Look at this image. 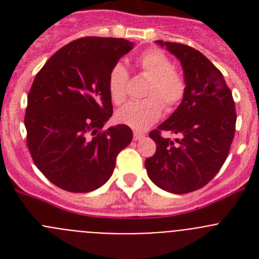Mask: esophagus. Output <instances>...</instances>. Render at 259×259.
I'll return each mask as SVG.
<instances>
[{
    "label": "esophagus",
    "instance_id": "1",
    "mask_svg": "<svg viewBox=\"0 0 259 259\" xmlns=\"http://www.w3.org/2000/svg\"><path fill=\"white\" fill-rule=\"evenodd\" d=\"M144 137H145V135L141 134V132H135V134H134V139L136 141L141 140V139H144Z\"/></svg>",
    "mask_w": 259,
    "mask_h": 259
}]
</instances>
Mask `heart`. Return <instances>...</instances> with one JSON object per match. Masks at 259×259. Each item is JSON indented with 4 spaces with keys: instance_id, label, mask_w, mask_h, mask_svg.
I'll return each mask as SVG.
<instances>
[{
    "instance_id": "b5f03b06",
    "label": "heart",
    "mask_w": 259,
    "mask_h": 259,
    "mask_svg": "<svg viewBox=\"0 0 259 259\" xmlns=\"http://www.w3.org/2000/svg\"><path fill=\"white\" fill-rule=\"evenodd\" d=\"M137 65L150 77L145 96L141 101H131L116 111V120L128 127L143 131L155 123L163 113V104L172 109L182 101L187 83L180 72L172 68L170 58L158 49H149L137 58ZM128 72L123 63H116L107 76V89L111 101L116 105L127 97Z\"/></svg>"
}]
</instances>
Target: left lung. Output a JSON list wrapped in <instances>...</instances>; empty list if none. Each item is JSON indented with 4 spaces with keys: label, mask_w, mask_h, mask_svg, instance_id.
<instances>
[{
    "label": "left lung",
    "mask_w": 259,
    "mask_h": 259,
    "mask_svg": "<svg viewBox=\"0 0 259 259\" xmlns=\"http://www.w3.org/2000/svg\"><path fill=\"white\" fill-rule=\"evenodd\" d=\"M155 44L179 59L187 91L170 118L149 134L157 150L145 168L163 191L189 193L205 187L223 166L235 136V102L222 72L202 53L178 42ZM161 131L181 137L171 141Z\"/></svg>",
    "instance_id": "left-lung-1"
}]
</instances>
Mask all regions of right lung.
Listing matches in <instances>:
<instances>
[{
  "label": "right lung",
  "mask_w": 259,
  "mask_h": 259,
  "mask_svg": "<svg viewBox=\"0 0 259 259\" xmlns=\"http://www.w3.org/2000/svg\"><path fill=\"white\" fill-rule=\"evenodd\" d=\"M134 49L124 38H77L54 53L38 71L27 98V145L38 170L58 188L85 193L113 175L131 128L101 132L113 115L107 76Z\"/></svg>",
  "instance_id": "right-lung-1"
}]
</instances>
